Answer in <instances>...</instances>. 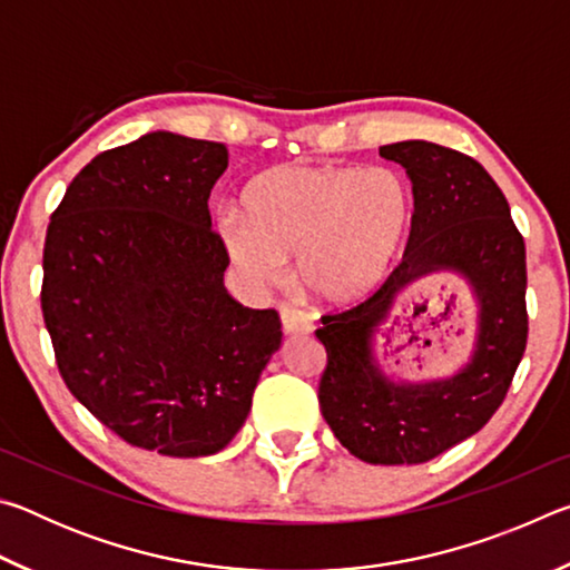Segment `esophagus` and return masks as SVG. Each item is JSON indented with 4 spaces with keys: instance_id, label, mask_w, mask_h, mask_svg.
Wrapping results in <instances>:
<instances>
[{
    "instance_id": "esophagus-1",
    "label": "esophagus",
    "mask_w": 570,
    "mask_h": 570,
    "mask_svg": "<svg viewBox=\"0 0 570 570\" xmlns=\"http://www.w3.org/2000/svg\"><path fill=\"white\" fill-rule=\"evenodd\" d=\"M282 326L286 334H298V332L312 330V320H308L302 308L286 304V306H282Z\"/></svg>"
}]
</instances>
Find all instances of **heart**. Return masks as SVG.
I'll return each instance as SVG.
<instances>
[{
  "label": "heart",
  "mask_w": 570,
  "mask_h": 570,
  "mask_svg": "<svg viewBox=\"0 0 570 570\" xmlns=\"http://www.w3.org/2000/svg\"><path fill=\"white\" fill-rule=\"evenodd\" d=\"M248 218L226 210L218 234L250 286H276L288 258L324 302L377 286L412 226V193L387 168L286 166L250 183Z\"/></svg>",
  "instance_id": "b5f03b06"
}]
</instances>
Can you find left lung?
Instances as JSON below:
<instances>
[{"instance_id": "1", "label": "left lung", "mask_w": 570, "mask_h": 570, "mask_svg": "<svg viewBox=\"0 0 570 570\" xmlns=\"http://www.w3.org/2000/svg\"><path fill=\"white\" fill-rule=\"evenodd\" d=\"M412 180L414 214L402 262L360 304L322 316L326 350L320 407L336 440L372 465H414L438 458L493 417L528 342L525 240L510 206L475 158L428 140L382 146ZM450 267L479 304L476 350L448 381L397 385L371 360V332L389 318L403 286Z\"/></svg>"}]
</instances>
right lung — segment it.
I'll use <instances>...</instances> for the list:
<instances>
[{"mask_svg":"<svg viewBox=\"0 0 570 570\" xmlns=\"http://www.w3.org/2000/svg\"><path fill=\"white\" fill-rule=\"evenodd\" d=\"M224 142L148 132L95 156L55 208L42 316L77 402L142 450H224L278 344L274 308L228 296L208 196Z\"/></svg>","mask_w":570,"mask_h":570,"instance_id":"1","label":"right lung"}]
</instances>
